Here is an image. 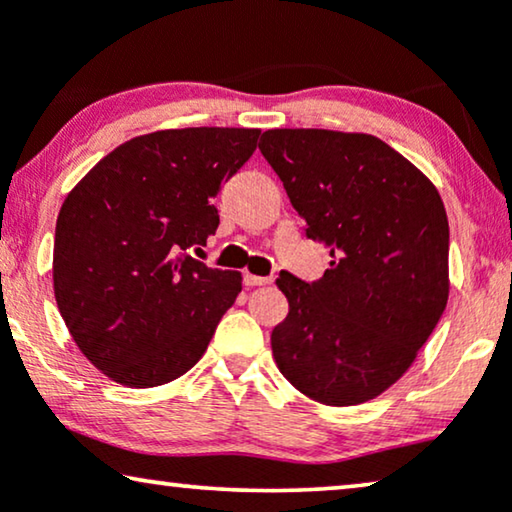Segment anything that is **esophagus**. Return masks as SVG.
Wrapping results in <instances>:
<instances>
[{"label":"esophagus","instance_id":"1","mask_svg":"<svg viewBox=\"0 0 512 512\" xmlns=\"http://www.w3.org/2000/svg\"><path fill=\"white\" fill-rule=\"evenodd\" d=\"M270 282L272 277H258V275H251V272H244V286H265Z\"/></svg>","mask_w":512,"mask_h":512}]
</instances>
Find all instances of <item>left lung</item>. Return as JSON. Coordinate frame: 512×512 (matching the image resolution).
I'll use <instances>...</instances> for the list:
<instances>
[{
    "label": "left lung",
    "mask_w": 512,
    "mask_h": 512,
    "mask_svg": "<svg viewBox=\"0 0 512 512\" xmlns=\"http://www.w3.org/2000/svg\"><path fill=\"white\" fill-rule=\"evenodd\" d=\"M263 158L305 235L331 251L307 284L279 272L289 314L272 331L279 373L324 405H356L412 366L450 293V226L436 186L363 132L268 130Z\"/></svg>",
    "instance_id": "obj_1"
}]
</instances>
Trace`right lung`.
<instances>
[{"label":"right lung","instance_id":"1","mask_svg":"<svg viewBox=\"0 0 512 512\" xmlns=\"http://www.w3.org/2000/svg\"><path fill=\"white\" fill-rule=\"evenodd\" d=\"M261 130L184 128L130 139L62 202L53 291L88 361L118 384L160 387L191 370L242 275L188 254L219 228L212 198Z\"/></svg>","mask_w":512,"mask_h":512}]
</instances>
